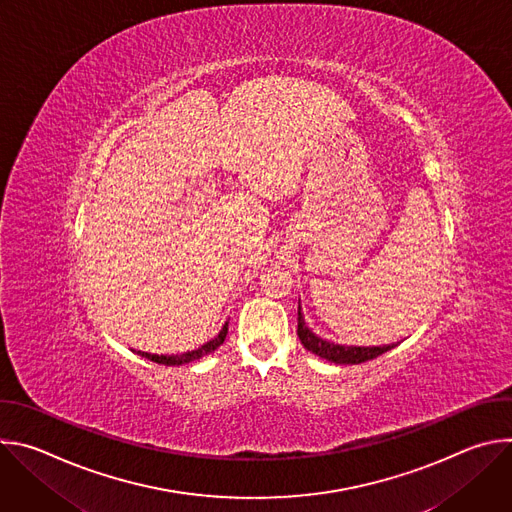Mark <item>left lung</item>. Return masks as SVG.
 <instances>
[{
	"label": "left lung",
	"mask_w": 512,
	"mask_h": 512,
	"mask_svg": "<svg viewBox=\"0 0 512 512\" xmlns=\"http://www.w3.org/2000/svg\"><path fill=\"white\" fill-rule=\"evenodd\" d=\"M298 336H300V342L304 344L306 350L318 354L320 358L336 362V364H360V362L373 360V358L381 356L383 352L395 348V344H387V346H342V344L328 342V340L316 336L306 326L304 316H302V308H298Z\"/></svg>",
	"instance_id": "obj_1"
}]
</instances>
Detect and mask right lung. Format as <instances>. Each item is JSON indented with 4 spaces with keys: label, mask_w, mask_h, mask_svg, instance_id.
<instances>
[{
    "label": "right lung",
    "mask_w": 512,
    "mask_h": 512,
    "mask_svg": "<svg viewBox=\"0 0 512 512\" xmlns=\"http://www.w3.org/2000/svg\"><path fill=\"white\" fill-rule=\"evenodd\" d=\"M227 332H229V324H225V326H223V330L218 332V336H216V338H212L210 342L202 344V346H200V348H196V350H188V352H184V354H176V356H174V354H172V356H168V354H150V352H137V354L145 356L148 360H154V362H158V364H168V367H172V364H186V362H192V360L202 358L204 354L214 352L218 346H221V344L225 342Z\"/></svg>",
    "instance_id": "1"
}]
</instances>
